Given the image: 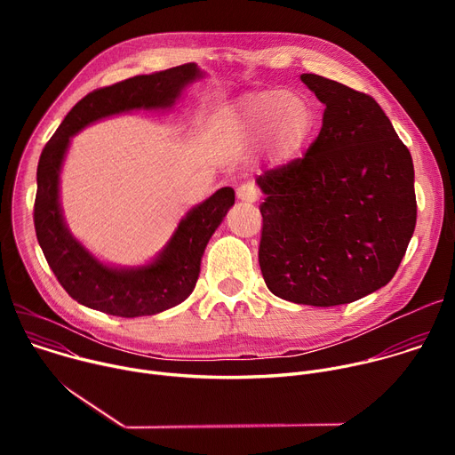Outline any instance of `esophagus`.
<instances>
[{
    "label": "esophagus",
    "mask_w": 455,
    "mask_h": 455,
    "mask_svg": "<svg viewBox=\"0 0 455 455\" xmlns=\"http://www.w3.org/2000/svg\"><path fill=\"white\" fill-rule=\"evenodd\" d=\"M237 198L241 202H248V204H255L259 200V188L253 181H248V183H243L239 188H237Z\"/></svg>",
    "instance_id": "esophagus-1"
}]
</instances>
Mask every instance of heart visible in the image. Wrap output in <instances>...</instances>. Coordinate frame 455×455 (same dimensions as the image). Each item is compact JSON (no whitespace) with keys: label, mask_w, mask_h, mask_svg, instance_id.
<instances>
[{"label":"heart","mask_w":455,"mask_h":455,"mask_svg":"<svg viewBox=\"0 0 455 455\" xmlns=\"http://www.w3.org/2000/svg\"><path fill=\"white\" fill-rule=\"evenodd\" d=\"M234 118L246 140L265 139L270 156L279 162L297 156L316 125L315 108L306 97L275 90L243 97L235 104Z\"/></svg>","instance_id":"b5f03b06"}]
</instances>
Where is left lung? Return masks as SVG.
<instances>
[{
    "label": "left lung",
    "mask_w": 455,
    "mask_h": 455,
    "mask_svg": "<svg viewBox=\"0 0 455 455\" xmlns=\"http://www.w3.org/2000/svg\"><path fill=\"white\" fill-rule=\"evenodd\" d=\"M300 79L326 109L304 156L257 176L267 194L259 267L274 295L330 307L395 277L416 227L414 165L371 95Z\"/></svg>",
    "instance_id": "obj_1"
}]
</instances>
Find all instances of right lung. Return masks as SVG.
Listing matches in <instances>:
<instances>
[{
  "label": "right lung",
  "mask_w": 455,
  "mask_h": 455,
  "mask_svg": "<svg viewBox=\"0 0 455 455\" xmlns=\"http://www.w3.org/2000/svg\"><path fill=\"white\" fill-rule=\"evenodd\" d=\"M194 62L153 76H137L93 90L64 116L37 164L34 227L46 263L67 293L83 306L115 316L155 315L183 302L196 286L205 246L234 205L232 187L216 190L178 225L162 255L139 270H113L93 259L64 227L59 207V171L70 137L102 116L167 108L180 90L200 77Z\"/></svg>",
  "instance_id": "add662e5"
}]
</instances>
